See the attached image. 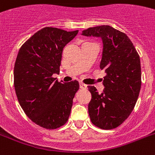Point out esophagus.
Here are the masks:
<instances>
[{"label":"esophagus","instance_id":"esophagus-1","mask_svg":"<svg viewBox=\"0 0 155 155\" xmlns=\"http://www.w3.org/2000/svg\"><path fill=\"white\" fill-rule=\"evenodd\" d=\"M80 87L81 89H86V88H87V85L84 84H83V83H80Z\"/></svg>","mask_w":155,"mask_h":155}]
</instances>
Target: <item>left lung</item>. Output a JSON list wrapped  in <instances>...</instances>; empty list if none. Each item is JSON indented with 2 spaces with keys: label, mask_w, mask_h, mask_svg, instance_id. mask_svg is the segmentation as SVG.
I'll return each instance as SVG.
<instances>
[{
  "label": "left lung",
  "mask_w": 155,
  "mask_h": 155,
  "mask_svg": "<svg viewBox=\"0 0 155 155\" xmlns=\"http://www.w3.org/2000/svg\"><path fill=\"white\" fill-rule=\"evenodd\" d=\"M82 35L101 38L103 52L100 68L106 73L101 94L94 86H87L92 94L88 104L90 119L101 129H115L132 113L139 96L142 84L139 54L127 35L110 25L88 28L83 30Z\"/></svg>",
  "instance_id": "obj_1"
}]
</instances>
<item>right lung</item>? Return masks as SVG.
<instances>
[{
  "instance_id": "add662e5",
  "label": "right lung",
  "mask_w": 155,
  "mask_h": 155,
  "mask_svg": "<svg viewBox=\"0 0 155 155\" xmlns=\"http://www.w3.org/2000/svg\"><path fill=\"white\" fill-rule=\"evenodd\" d=\"M78 32L43 28L21 47L16 58L13 80L18 102L33 122L47 130L68 121L80 88L77 80L62 84L53 77L59 73L63 47Z\"/></svg>"
}]
</instances>
